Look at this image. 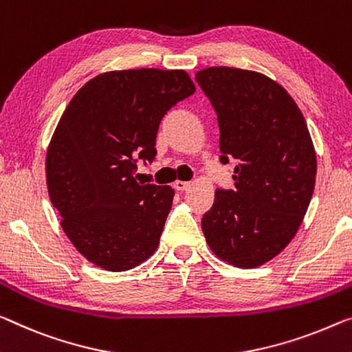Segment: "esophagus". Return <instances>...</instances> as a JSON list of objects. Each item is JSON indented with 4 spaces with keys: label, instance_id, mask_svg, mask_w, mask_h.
I'll list each match as a JSON object with an SVG mask.
<instances>
[{
    "label": "esophagus",
    "instance_id": "34e87169",
    "mask_svg": "<svg viewBox=\"0 0 352 352\" xmlns=\"http://www.w3.org/2000/svg\"><path fill=\"white\" fill-rule=\"evenodd\" d=\"M173 187H175L177 192H182V190H187V188L190 187V182H187V181H176L175 184H173Z\"/></svg>",
    "mask_w": 352,
    "mask_h": 352
}]
</instances>
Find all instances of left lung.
<instances>
[{
  "label": "left lung",
  "instance_id": "obj_1",
  "mask_svg": "<svg viewBox=\"0 0 352 352\" xmlns=\"http://www.w3.org/2000/svg\"><path fill=\"white\" fill-rule=\"evenodd\" d=\"M195 80L217 115L220 162L236 164L234 190L217 188L203 215L204 237L232 266H261L289 244L310 204L316 154L307 122L263 74L220 66Z\"/></svg>",
  "mask_w": 352,
  "mask_h": 352
}]
</instances>
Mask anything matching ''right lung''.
Returning a JSON list of instances; mask_svg holds the SVG:
<instances>
[{
	"mask_svg": "<svg viewBox=\"0 0 352 352\" xmlns=\"http://www.w3.org/2000/svg\"><path fill=\"white\" fill-rule=\"evenodd\" d=\"M193 93L184 70H115L89 80L64 110L47 151L48 195L96 266L122 272L157 248L175 190L133 175L138 160L155 159L162 118Z\"/></svg>",
	"mask_w": 352,
	"mask_h": 352,
	"instance_id": "obj_1",
	"label": "right lung"
}]
</instances>
